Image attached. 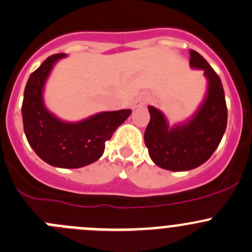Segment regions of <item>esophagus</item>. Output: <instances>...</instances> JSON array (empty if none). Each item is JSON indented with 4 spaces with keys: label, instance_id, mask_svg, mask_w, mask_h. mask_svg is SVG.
I'll use <instances>...</instances> for the list:
<instances>
[{
    "label": "esophagus",
    "instance_id": "34e87169",
    "mask_svg": "<svg viewBox=\"0 0 252 252\" xmlns=\"http://www.w3.org/2000/svg\"><path fill=\"white\" fill-rule=\"evenodd\" d=\"M146 102H148V98H146V96H144V94H139V96H136L135 98H134L133 103H131V107H133L134 109L140 108V107L145 106Z\"/></svg>",
    "mask_w": 252,
    "mask_h": 252
}]
</instances>
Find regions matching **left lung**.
<instances>
[{"label": "left lung", "instance_id": "left-lung-1", "mask_svg": "<svg viewBox=\"0 0 252 252\" xmlns=\"http://www.w3.org/2000/svg\"><path fill=\"white\" fill-rule=\"evenodd\" d=\"M189 66L203 70L207 91L191 117L181 123L168 124L160 109L149 106L150 122L144 141L151 160L168 171H188L206 162L216 151L228 123V109L220 79L206 59L191 50Z\"/></svg>", "mask_w": 252, "mask_h": 252}]
</instances>
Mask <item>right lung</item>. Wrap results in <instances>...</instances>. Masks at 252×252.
<instances>
[{"label":"right lung","instance_id":"obj_1","mask_svg":"<svg viewBox=\"0 0 252 252\" xmlns=\"http://www.w3.org/2000/svg\"><path fill=\"white\" fill-rule=\"evenodd\" d=\"M66 54H55L29 76L24 89L22 117L27 140L46 163L61 168H79L103 155L106 141L130 116V109L99 112L79 122H67L49 111L44 87L54 65Z\"/></svg>","mask_w":252,"mask_h":252}]
</instances>
